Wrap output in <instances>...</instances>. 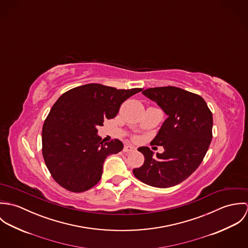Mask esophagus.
<instances>
[{"mask_svg":"<svg viewBox=\"0 0 248 248\" xmlns=\"http://www.w3.org/2000/svg\"><path fill=\"white\" fill-rule=\"evenodd\" d=\"M135 150H136V148L134 146H132V145H125L124 149H123V151L125 153H130V152H133Z\"/></svg>","mask_w":248,"mask_h":248,"instance_id":"1","label":"esophagus"}]
</instances>
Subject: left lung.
<instances>
[{"label": "left lung", "instance_id": "obj_1", "mask_svg": "<svg viewBox=\"0 0 248 248\" xmlns=\"http://www.w3.org/2000/svg\"><path fill=\"white\" fill-rule=\"evenodd\" d=\"M142 93L168 115L152 141L163 146L164 152L154 155L150 148H139L145 160L133 173L154 187L175 186L203 160L212 140V112L202 96L177 87L150 88Z\"/></svg>", "mask_w": 248, "mask_h": 248}]
</instances>
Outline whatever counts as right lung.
Instances as JSON below:
<instances>
[{
    "mask_svg": "<svg viewBox=\"0 0 248 248\" xmlns=\"http://www.w3.org/2000/svg\"><path fill=\"white\" fill-rule=\"evenodd\" d=\"M141 91L93 83L73 88L58 98L43 125L42 153L60 186L81 193L99 182L107 156L122 151L123 143H104L96 127L115 117L121 104Z\"/></svg>",
    "mask_w": 248,
    "mask_h": 248,
    "instance_id": "add662e5",
    "label": "right lung"
}]
</instances>
